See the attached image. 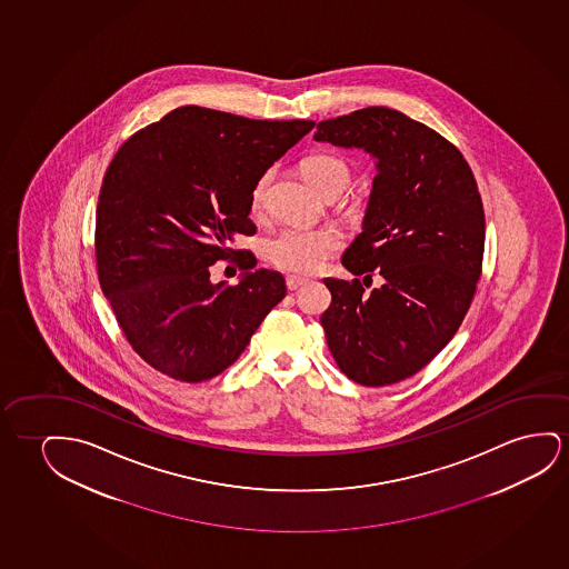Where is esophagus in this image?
<instances>
[{
    "label": "esophagus",
    "mask_w": 569,
    "mask_h": 569,
    "mask_svg": "<svg viewBox=\"0 0 569 569\" xmlns=\"http://www.w3.org/2000/svg\"><path fill=\"white\" fill-rule=\"evenodd\" d=\"M308 280L306 279H298V277H287V289L289 290H297L302 287V284H306Z\"/></svg>",
    "instance_id": "1"
}]
</instances>
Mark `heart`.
<instances>
[{
	"label": "heart",
	"instance_id": "heart-1",
	"mask_svg": "<svg viewBox=\"0 0 569 569\" xmlns=\"http://www.w3.org/2000/svg\"><path fill=\"white\" fill-rule=\"evenodd\" d=\"M306 177L318 191L333 199L351 184L352 169L347 161L331 152L312 153L302 163ZM272 179V169L257 177L249 194V209L253 217H261L264 210L267 189ZM341 246V233L336 228H302L287 226L269 238L264 246L267 259L277 269L292 274H310L320 271L329 257Z\"/></svg>",
	"mask_w": 569,
	"mask_h": 569
}]
</instances>
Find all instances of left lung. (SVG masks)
Wrapping results in <instances>:
<instances>
[{
    "label": "left lung",
    "mask_w": 569,
    "mask_h": 569,
    "mask_svg": "<svg viewBox=\"0 0 569 569\" xmlns=\"http://www.w3.org/2000/svg\"><path fill=\"white\" fill-rule=\"evenodd\" d=\"M316 129L318 142L377 158L362 232L341 263L385 279L370 292L359 279L323 280L329 351L352 382L396 385L445 349L472 305L486 241L480 191L457 146L403 112L367 107Z\"/></svg>",
    "instance_id": "obj_1"
}]
</instances>
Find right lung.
Instances as JSON below:
<instances>
[{"label":"right lung","mask_w":569,"mask_h":569,"mask_svg":"<svg viewBox=\"0 0 569 569\" xmlns=\"http://www.w3.org/2000/svg\"><path fill=\"white\" fill-rule=\"evenodd\" d=\"M313 129V120H256L187 104L120 146L97 202L101 290L142 359L179 382H204L236 362L287 295L277 271L233 240L256 233L257 177ZM233 258L240 286L209 282Z\"/></svg>","instance_id":"obj_1"}]
</instances>
